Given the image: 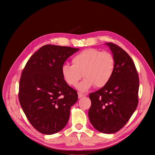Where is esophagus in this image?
I'll list each match as a JSON object with an SVG mask.
<instances>
[{"label": "esophagus", "mask_w": 155, "mask_h": 155, "mask_svg": "<svg viewBox=\"0 0 155 155\" xmlns=\"http://www.w3.org/2000/svg\"><path fill=\"white\" fill-rule=\"evenodd\" d=\"M78 98H81V97H84V96H85V94H81V93H78Z\"/></svg>", "instance_id": "1"}]
</instances>
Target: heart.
<instances>
[{"instance_id":"1","label":"heart","mask_w":155,"mask_h":155,"mask_svg":"<svg viewBox=\"0 0 155 155\" xmlns=\"http://www.w3.org/2000/svg\"><path fill=\"white\" fill-rule=\"evenodd\" d=\"M72 65L64 64L61 74L68 85L76 87L83 74L85 77L78 90L85 91L95 85L103 87L111 80L115 68V59L111 52L87 48L72 57Z\"/></svg>"}]
</instances>
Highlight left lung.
I'll use <instances>...</instances> for the list:
<instances>
[{"instance_id":"1","label":"left lung","mask_w":155,"mask_h":155,"mask_svg":"<svg viewBox=\"0 0 155 155\" xmlns=\"http://www.w3.org/2000/svg\"><path fill=\"white\" fill-rule=\"evenodd\" d=\"M107 44L115 59V71L106 85L89 95L88 116L96 130L111 134L124 127L137 108L140 81L129 54L116 44Z\"/></svg>"}]
</instances>
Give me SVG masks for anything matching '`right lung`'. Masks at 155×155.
<instances>
[{
	"instance_id": "obj_1",
	"label": "right lung",
	"mask_w": 155,
	"mask_h": 155,
	"mask_svg": "<svg viewBox=\"0 0 155 155\" xmlns=\"http://www.w3.org/2000/svg\"><path fill=\"white\" fill-rule=\"evenodd\" d=\"M78 48L52 44L35 52L23 69L18 98L31 124L41 133L52 135L67 124L77 91L65 83L61 68Z\"/></svg>"
}]
</instances>
